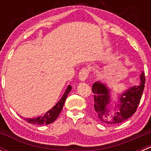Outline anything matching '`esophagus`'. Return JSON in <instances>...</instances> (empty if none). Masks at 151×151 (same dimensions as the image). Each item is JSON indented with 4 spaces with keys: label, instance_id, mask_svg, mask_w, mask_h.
I'll return each mask as SVG.
<instances>
[{
    "label": "esophagus",
    "instance_id": "obj_1",
    "mask_svg": "<svg viewBox=\"0 0 151 151\" xmlns=\"http://www.w3.org/2000/svg\"><path fill=\"white\" fill-rule=\"evenodd\" d=\"M88 74H89V69L87 68H83L80 70V73H79V80L80 81L84 82L88 77Z\"/></svg>",
    "mask_w": 151,
    "mask_h": 151
}]
</instances>
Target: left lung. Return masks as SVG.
I'll return each mask as SVG.
<instances>
[{
	"mask_svg": "<svg viewBox=\"0 0 151 151\" xmlns=\"http://www.w3.org/2000/svg\"><path fill=\"white\" fill-rule=\"evenodd\" d=\"M145 73L140 75V83L134 85L120 95L118 104H110V90L101 82H96L92 86L94 93L93 106L99 120L109 125L121 123L130 118L137 109L145 88Z\"/></svg>",
	"mask_w": 151,
	"mask_h": 151,
	"instance_id": "8db88e82",
	"label": "left lung"
}]
</instances>
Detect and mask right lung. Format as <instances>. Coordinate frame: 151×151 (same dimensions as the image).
I'll use <instances>...</instances> for the list:
<instances>
[{"mask_svg": "<svg viewBox=\"0 0 151 151\" xmlns=\"http://www.w3.org/2000/svg\"><path fill=\"white\" fill-rule=\"evenodd\" d=\"M71 90V85H68V86L67 87L66 91L64 92V94L63 95L62 98L59 100L58 102L55 105L52 109H50L48 112H47L44 115H42V116H39L34 118H23V119L25 120V121H27L28 123H31V124L48 125L53 123L56 119H57L58 115H60V112H61L62 109H63V105H64L65 101H66L67 98V96Z\"/></svg>", "mask_w": 151, "mask_h": 151, "instance_id": "add662e5", "label": "right lung"}]
</instances>
